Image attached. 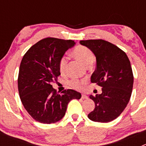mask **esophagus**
Masks as SVG:
<instances>
[{
	"label": "esophagus",
	"instance_id": "esophagus-1",
	"mask_svg": "<svg viewBox=\"0 0 146 146\" xmlns=\"http://www.w3.org/2000/svg\"><path fill=\"white\" fill-rule=\"evenodd\" d=\"M81 98H82V99H88V96L87 95H86V94H82V95H81Z\"/></svg>",
	"mask_w": 146,
	"mask_h": 146
}]
</instances>
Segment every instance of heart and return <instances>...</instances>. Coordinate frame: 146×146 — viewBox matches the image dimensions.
Returning a JSON list of instances; mask_svg holds the SVG:
<instances>
[{"label":"heart","mask_w":146,"mask_h":146,"mask_svg":"<svg viewBox=\"0 0 146 146\" xmlns=\"http://www.w3.org/2000/svg\"><path fill=\"white\" fill-rule=\"evenodd\" d=\"M73 55L76 58L80 60L86 66L91 65L94 61V55L91 50L82 45H79L74 48V50H73ZM67 66H68V58L66 56H63L59 62V70L61 74H65L66 72ZM85 82L86 80L72 79L69 81V85L74 88L80 90L82 88V85Z\"/></svg>","instance_id":"b5f03b06"}]
</instances>
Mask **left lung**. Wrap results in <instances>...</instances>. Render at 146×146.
<instances>
[{
    "label": "left lung",
    "mask_w": 146,
    "mask_h": 146,
    "mask_svg": "<svg viewBox=\"0 0 146 146\" xmlns=\"http://www.w3.org/2000/svg\"><path fill=\"white\" fill-rule=\"evenodd\" d=\"M80 43L96 56V68L91 81L102 88L101 94L90 96L95 108L88 117L93 121L108 123L118 118L129 102L134 82L131 64L123 50L108 41L82 40Z\"/></svg>",
    "instance_id": "obj_1"
}]
</instances>
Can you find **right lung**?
<instances>
[{
  "instance_id": "right-lung-1",
  "label": "right lung",
  "mask_w": 146,
  "mask_h": 146,
  "mask_svg": "<svg viewBox=\"0 0 146 146\" xmlns=\"http://www.w3.org/2000/svg\"><path fill=\"white\" fill-rule=\"evenodd\" d=\"M72 40L45 38L33 45L22 59L18 75V91L23 106L34 120L42 123H53L65 115L68 103L80 99V93L64 90L59 94L52 82L60 74L59 62Z\"/></svg>"
}]
</instances>
